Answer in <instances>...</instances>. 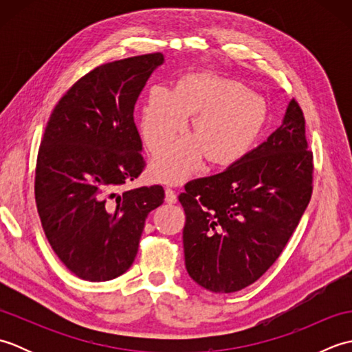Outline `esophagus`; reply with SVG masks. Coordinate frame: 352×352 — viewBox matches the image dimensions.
I'll use <instances>...</instances> for the list:
<instances>
[{"label": "esophagus", "mask_w": 352, "mask_h": 352, "mask_svg": "<svg viewBox=\"0 0 352 352\" xmlns=\"http://www.w3.org/2000/svg\"><path fill=\"white\" fill-rule=\"evenodd\" d=\"M164 201H166L168 204H175L177 203V195H175V190L166 188L164 189Z\"/></svg>", "instance_id": "esophagus-1"}]
</instances>
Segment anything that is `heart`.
<instances>
[{
	"instance_id": "b5f03b06",
	"label": "heart",
	"mask_w": 352,
	"mask_h": 352,
	"mask_svg": "<svg viewBox=\"0 0 352 352\" xmlns=\"http://www.w3.org/2000/svg\"><path fill=\"white\" fill-rule=\"evenodd\" d=\"M193 116L195 138L175 142L153 163L162 182H183L195 172L203 154L213 163H230L248 151L263 129V100L243 85L214 76H188L174 91L154 87L142 102L139 131L154 155L164 151Z\"/></svg>"
}]
</instances>
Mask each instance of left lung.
<instances>
[{
	"instance_id": "1",
	"label": "left lung",
	"mask_w": 352,
	"mask_h": 352,
	"mask_svg": "<svg viewBox=\"0 0 352 352\" xmlns=\"http://www.w3.org/2000/svg\"><path fill=\"white\" fill-rule=\"evenodd\" d=\"M296 100L266 142L226 170L195 178L178 199L184 208L186 269L216 294L256 283L294 234L313 192V153Z\"/></svg>"
}]
</instances>
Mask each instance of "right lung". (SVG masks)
<instances>
[{
  "mask_svg": "<svg viewBox=\"0 0 352 352\" xmlns=\"http://www.w3.org/2000/svg\"><path fill=\"white\" fill-rule=\"evenodd\" d=\"M160 52L102 63L56 104L37 151L34 198L52 251L78 278L109 281L129 269L162 186L121 190L145 169L134 106Z\"/></svg>",
  "mask_w": 352,
  "mask_h": 352,
  "instance_id": "add662e5",
  "label": "right lung"
}]
</instances>
